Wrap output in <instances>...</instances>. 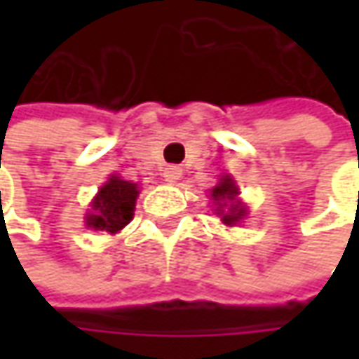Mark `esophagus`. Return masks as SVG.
I'll list each match as a JSON object with an SVG mask.
<instances>
[{"label": "esophagus", "mask_w": 359, "mask_h": 359, "mask_svg": "<svg viewBox=\"0 0 359 359\" xmlns=\"http://www.w3.org/2000/svg\"><path fill=\"white\" fill-rule=\"evenodd\" d=\"M180 177H182V168H180V165H168V168L163 170V180H165L168 184H175Z\"/></svg>", "instance_id": "esophagus-1"}]
</instances>
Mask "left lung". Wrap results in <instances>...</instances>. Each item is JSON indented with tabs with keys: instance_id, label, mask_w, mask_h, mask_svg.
Wrapping results in <instances>:
<instances>
[{
	"instance_id": "1",
	"label": "left lung",
	"mask_w": 359,
	"mask_h": 359,
	"mask_svg": "<svg viewBox=\"0 0 359 359\" xmlns=\"http://www.w3.org/2000/svg\"><path fill=\"white\" fill-rule=\"evenodd\" d=\"M238 194L240 189L231 175H224L219 184L210 191V198L214 200L215 214L222 217L226 226H236L248 214L245 205H241V201L238 200Z\"/></svg>"
}]
</instances>
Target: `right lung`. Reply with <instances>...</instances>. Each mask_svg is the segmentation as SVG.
<instances>
[{
    "mask_svg": "<svg viewBox=\"0 0 359 359\" xmlns=\"http://www.w3.org/2000/svg\"><path fill=\"white\" fill-rule=\"evenodd\" d=\"M137 194H140L137 184L111 175L105 182V186L100 187L97 196L91 201V212L86 215V226L118 233L133 217Z\"/></svg>",
    "mask_w": 359,
    "mask_h": 359,
    "instance_id": "add662e5",
    "label": "right lung"
}]
</instances>
